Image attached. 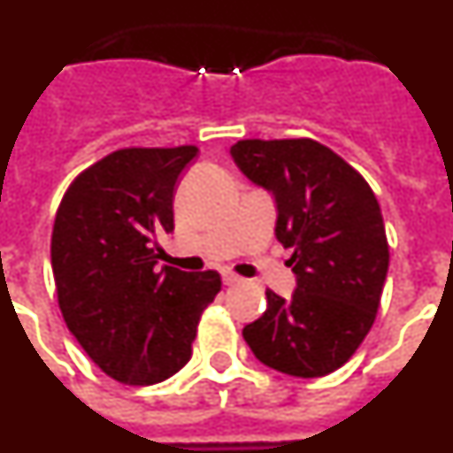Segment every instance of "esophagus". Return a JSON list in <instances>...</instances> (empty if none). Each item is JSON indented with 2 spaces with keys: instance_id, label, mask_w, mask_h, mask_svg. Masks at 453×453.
Wrapping results in <instances>:
<instances>
[{
  "instance_id": "esophagus-1",
  "label": "esophagus",
  "mask_w": 453,
  "mask_h": 453,
  "mask_svg": "<svg viewBox=\"0 0 453 453\" xmlns=\"http://www.w3.org/2000/svg\"><path fill=\"white\" fill-rule=\"evenodd\" d=\"M222 281H224V286H238L242 279H240L238 274H234V272H222Z\"/></svg>"
}]
</instances>
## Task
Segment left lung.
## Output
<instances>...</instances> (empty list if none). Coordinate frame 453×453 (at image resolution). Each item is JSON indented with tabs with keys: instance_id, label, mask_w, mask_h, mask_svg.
<instances>
[{
	"instance_id": "1",
	"label": "left lung",
	"mask_w": 453,
	"mask_h": 453,
	"mask_svg": "<svg viewBox=\"0 0 453 453\" xmlns=\"http://www.w3.org/2000/svg\"><path fill=\"white\" fill-rule=\"evenodd\" d=\"M238 170L276 206L274 235L292 250L297 288L267 290L265 313L242 329L263 365L302 379L345 365L374 324L388 274L383 215L365 179L311 138L240 140Z\"/></svg>"
}]
</instances>
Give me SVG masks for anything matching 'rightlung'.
<instances>
[{"instance_id":"obj_1","label":"right lung","mask_w":453,"mask_h":453,"mask_svg":"<svg viewBox=\"0 0 453 453\" xmlns=\"http://www.w3.org/2000/svg\"><path fill=\"white\" fill-rule=\"evenodd\" d=\"M197 147L119 150L67 188L51 234L67 329L115 381L151 386L192 356L219 274L158 267V235L174 229V192Z\"/></svg>"}]
</instances>
